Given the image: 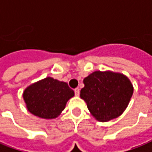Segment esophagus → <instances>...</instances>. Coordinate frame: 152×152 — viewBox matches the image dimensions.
<instances>
[{
	"label": "esophagus",
	"mask_w": 152,
	"mask_h": 152,
	"mask_svg": "<svg viewBox=\"0 0 152 152\" xmlns=\"http://www.w3.org/2000/svg\"><path fill=\"white\" fill-rule=\"evenodd\" d=\"M74 91H75V94H76V96H78L80 94V89L79 88H76L75 90H74Z\"/></svg>",
	"instance_id": "obj_1"
}]
</instances>
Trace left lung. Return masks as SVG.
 <instances>
[{"label": "left lung", "mask_w": 152, "mask_h": 152, "mask_svg": "<svg viewBox=\"0 0 152 152\" xmlns=\"http://www.w3.org/2000/svg\"><path fill=\"white\" fill-rule=\"evenodd\" d=\"M80 90L91 114L100 122L120 116L133 94V87L128 77L121 73L97 71L83 80Z\"/></svg>", "instance_id": "left-lung-1"}]
</instances>
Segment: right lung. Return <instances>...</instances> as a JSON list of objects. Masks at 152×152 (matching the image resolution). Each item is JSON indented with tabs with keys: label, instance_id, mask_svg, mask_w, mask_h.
<instances>
[{
	"label": "right lung",
	"instance_id": "right-lung-1",
	"mask_svg": "<svg viewBox=\"0 0 152 152\" xmlns=\"http://www.w3.org/2000/svg\"><path fill=\"white\" fill-rule=\"evenodd\" d=\"M74 96L68 85L47 77L27 87L23 97L27 109L34 115L43 118H55L65 109L66 102Z\"/></svg>",
	"mask_w": 152,
	"mask_h": 152
}]
</instances>
